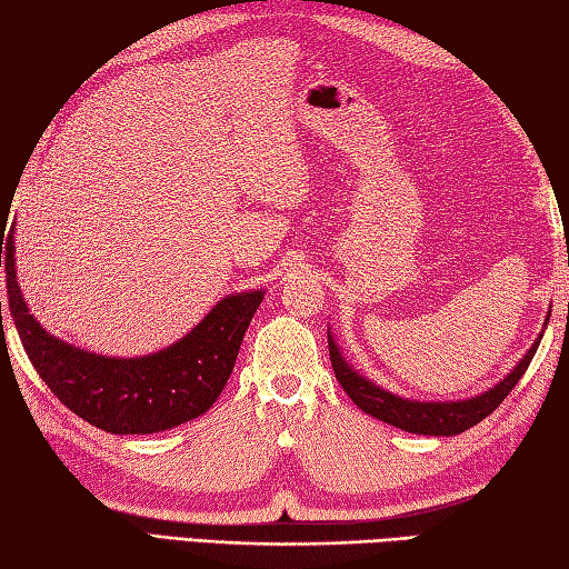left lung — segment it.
I'll return each mask as SVG.
<instances>
[{"label":"left lung","instance_id":"left-lung-1","mask_svg":"<svg viewBox=\"0 0 569 569\" xmlns=\"http://www.w3.org/2000/svg\"><path fill=\"white\" fill-rule=\"evenodd\" d=\"M542 339V333H539ZM539 339L532 343V349L525 353V359L519 361L512 373H507V379L497 383L495 389H489L479 397H471L467 401H409L401 399L397 393H389L379 389L377 383L363 379L361 373H356L349 363L341 359L339 349H336L333 339L329 336V353H331V366L333 373L343 391L349 393L351 401L361 411L371 413L373 419L387 421L391 427L411 431V435H427V437H455L459 431H467L475 427L481 419H487L499 403H502L509 391L515 389V383L522 379L527 371L529 361L539 346Z\"/></svg>","mask_w":569,"mask_h":569}]
</instances>
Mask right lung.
I'll return each mask as SVG.
<instances>
[{
    "instance_id": "add662e5",
    "label": "right lung",
    "mask_w": 569,
    "mask_h": 569,
    "mask_svg": "<svg viewBox=\"0 0 569 569\" xmlns=\"http://www.w3.org/2000/svg\"><path fill=\"white\" fill-rule=\"evenodd\" d=\"M0 266L19 339L32 366L67 409L110 435H156L206 413L223 391L263 293L220 301L178 343L142 359H108L47 333L19 293L12 230L0 238ZM2 319V303H0Z\"/></svg>"
}]
</instances>
